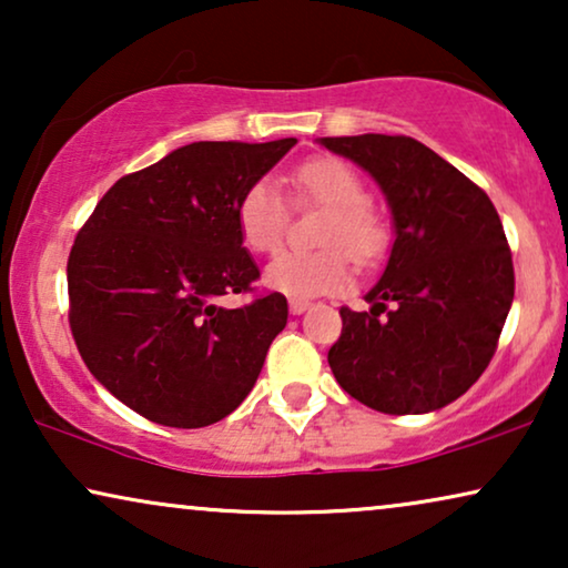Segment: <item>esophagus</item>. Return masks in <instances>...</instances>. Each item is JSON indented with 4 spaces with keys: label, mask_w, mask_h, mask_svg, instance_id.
I'll list each match as a JSON object with an SVG mask.
<instances>
[{
    "label": "esophagus",
    "mask_w": 568,
    "mask_h": 568,
    "mask_svg": "<svg viewBox=\"0 0 568 568\" xmlns=\"http://www.w3.org/2000/svg\"><path fill=\"white\" fill-rule=\"evenodd\" d=\"M307 307H310V302H305V300H290V313L292 315H302Z\"/></svg>",
    "instance_id": "esophagus-1"
}]
</instances>
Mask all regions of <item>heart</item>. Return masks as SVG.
<instances>
[{
  "label": "heart",
  "mask_w": 568,
  "mask_h": 568,
  "mask_svg": "<svg viewBox=\"0 0 568 568\" xmlns=\"http://www.w3.org/2000/svg\"><path fill=\"white\" fill-rule=\"evenodd\" d=\"M297 201L328 209L321 232V253H282L268 263L263 284L290 300H313L348 282L346 258L369 263L383 253L385 222L369 206L367 185L346 162L321 158L300 165L292 175ZM240 243L251 253H274L284 237L286 201L271 178H258L240 193L235 204Z\"/></svg>",
  "instance_id": "obj_1"
}]
</instances>
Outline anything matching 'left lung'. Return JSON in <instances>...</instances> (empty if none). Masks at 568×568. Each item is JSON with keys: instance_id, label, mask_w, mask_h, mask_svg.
<instances>
[{"instance_id": "left-lung-1", "label": "left lung", "mask_w": 568, "mask_h": 568, "mask_svg": "<svg viewBox=\"0 0 568 568\" xmlns=\"http://www.w3.org/2000/svg\"><path fill=\"white\" fill-rule=\"evenodd\" d=\"M375 178L395 243L367 313L341 307L328 364L364 406L429 414L460 398L491 362L515 300V266L491 199L410 136H323Z\"/></svg>"}]
</instances>
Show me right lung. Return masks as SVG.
Listing matches in <instances>:
<instances>
[{"label":"right lung","mask_w":568,"mask_h":568,"mask_svg":"<svg viewBox=\"0 0 568 568\" xmlns=\"http://www.w3.org/2000/svg\"><path fill=\"white\" fill-rule=\"evenodd\" d=\"M297 139L193 142L115 181L69 253V328L84 364L123 406L199 429L230 416L284 331L278 292L243 307L258 266L240 243L235 204Z\"/></svg>","instance_id":"obj_1"}]
</instances>
